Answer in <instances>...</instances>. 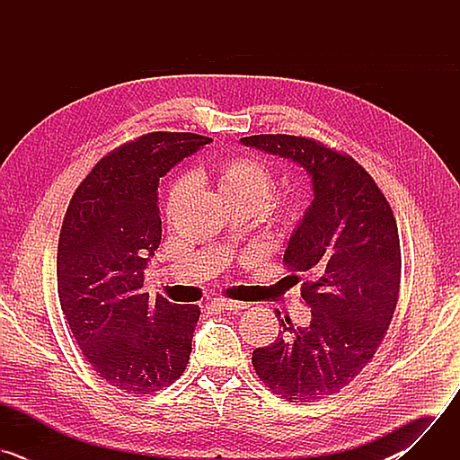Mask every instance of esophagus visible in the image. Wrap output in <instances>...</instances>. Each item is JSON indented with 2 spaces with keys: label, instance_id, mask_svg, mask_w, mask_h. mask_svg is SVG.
<instances>
[{
  "label": "esophagus",
  "instance_id": "obj_1",
  "mask_svg": "<svg viewBox=\"0 0 460 460\" xmlns=\"http://www.w3.org/2000/svg\"><path fill=\"white\" fill-rule=\"evenodd\" d=\"M215 305H218L220 309H226V311H242L245 307H249V304L245 302H238V300H227V298H215L213 300Z\"/></svg>",
  "mask_w": 460,
  "mask_h": 460
}]
</instances>
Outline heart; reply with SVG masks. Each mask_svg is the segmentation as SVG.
<instances>
[{
	"label": "heart",
	"instance_id": "1",
	"mask_svg": "<svg viewBox=\"0 0 460 460\" xmlns=\"http://www.w3.org/2000/svg\"><path fill=\"white\" fill-rule=\"evenodd\" d=\"M200 178H211L224 200L229 206H251L254 209H260L268 200V196L273 187V172L271 169L261 164L256 158L251 156H227L218 162H215L209 171H202L199 174ZM187 192V181L178 180L171 185L167 194L165 213L171 217L183 196ZM305 204L298 199V196H289V199L280 200L273 208V222L284 229H293L304 217Z\"/></svg>",
	"mask_w": 460,
	"mask_h": 460
}]
</instances>
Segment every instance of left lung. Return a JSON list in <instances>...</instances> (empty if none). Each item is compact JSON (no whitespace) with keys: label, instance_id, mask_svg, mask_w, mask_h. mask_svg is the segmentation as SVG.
<instances>
[{"label":"left lung","instance_id":"8db88e82","mask_svg":"<svg viewBox=\"0 0 460 460\" xmlns=\"http://www.w3.org/2000/svg\"><path fill=\"white\" fill-rule=\"evenodd\" d=\"M247 147L305 169L313 200L295 227L284 261L307 271L302 298L311 322L280 318L273 344L252 351L260 380L289 402H313L348 385L373 358L395 313L401 242L385 196L351 156L289 135L240 138Z\"/></svg>","mask_w":460,"mask_h":460}]
</instances>
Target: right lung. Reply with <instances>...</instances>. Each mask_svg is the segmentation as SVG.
Returning a JSON list of instances; mask_svg holds the SVG:
<instances>
[{"label": "right lung", "instance_id": "right-lung-1", "mask_svg": "<svg viewBox=\"0 0 460 460\" xmlns=\"http://www.w3.org/2000/svg\"><path fill=\"white\" fill-rule=\"evenodd\" d=\"M209 142L160 130L118 147L80 183L63 218L61 311L98 376L135 395L167 387L189 362L200 307L151 298L144 270L162 240L160 178Z\"/></svg>", "mask_w": 460, "mask_h": 460}]
</instances>
